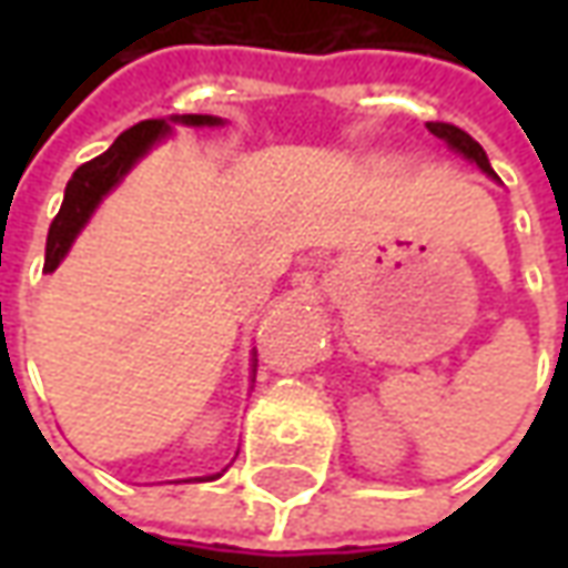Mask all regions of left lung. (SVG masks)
Masks as SVG:
<instances>
[{
	"label": "left lung",
	"mask_w": 568,
	"mask_h": 568,
	"mask_svg": "<svg viewBox=\"0 0 568 568\" xmlns=\"http://www.w3.org/2000/svg\"><path fill=\"white\" fill-rule=\"evenodd\" d=\"M426 128H428V133H435V136L447 142L453 151H459L463 158L475 161L477 166L484 170V173L496 179V173H493V166H489V161H487V151L480 149V142L471 140V136H468L465 130L453 128V124H440V121H432V124H426Z\"/></svg>",
	"instance_id": "8db88e82"
}]
</instances>
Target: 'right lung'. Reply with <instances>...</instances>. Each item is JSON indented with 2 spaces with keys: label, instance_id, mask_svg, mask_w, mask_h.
<instances>
[{
  "label": "right lung",
  "instance_id": "add662e5",
  "mask_svg": "<svg viewBox=\"0 0 568 568\" xmlns=\"http://www.w3.org/2000/svg\"><path fill=\"white\" fill-rule=\"evenodd\" d=\"M170 121L187 124V128H219L222 118L212 115H175ZM163 136H170V124L163 118H151V121H140L130 130H124L118 136L109 151H103L100 158L81 163L79 170L72 173L63 194V206L57 212V219L51 222L48 231V246H44V273H54L57 264L67 258L69 246L75 243V236L81 234V227L88 224L93 210L100 206V200L112 191V187L130 173V166L140 161L142 154L161 142ZM255 368V365H252ZM219 477V475H215ZM215 477H200V480H215Z\"/></svg>",
  "mask_w": 568,
  "mask_h": 568
}]
</instances>
